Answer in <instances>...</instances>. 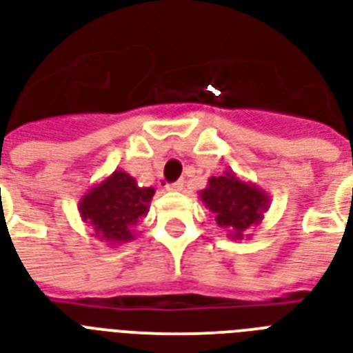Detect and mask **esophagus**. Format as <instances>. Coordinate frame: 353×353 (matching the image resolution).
Wrapping results in <instances>:
<instances>
[{"label":"esophagus","mask_w":353,"mask_h":353,"mask_svg":"<svg viewBox=\"0 0 353 353\" xmlns=\"http://www.w3.org/2000/svg\"><path fill=\"white\" fill-rule=\"evenodd\" d=\"M166 190H170V192H179V190H183V183L181 181L170 183V185H166Z\"/></svg>","instance_id":"esophagus-1"}]
</instances>
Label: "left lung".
Wrapping results in <instances>:
<instances>
[{"instance_id": "left-lung-1", "label": "left lung", "mask_w": 353, "mask_h": 353, "mask_svg": "<svg viewBox=\"0 0 353 353\" xmlns=\"http://www.w3.org/2000/svg\"><path fill=\"white\" fill-rule=\"evenodd\" d=\"M199 199L212 212L216 225L231 240H249V229L258 225L269 209V194L256 183L245 181L232 170L209 177Z\"/></svg>"}]
</instances>
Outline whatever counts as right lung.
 Wrapping results in <instances>:
<instances>
[{
  "label": "right lung",
  "mask_w": 353,
  "mask_h": 353,
  "mask_svg": "<svg viewBox=\"0 0 353 353\" xmlns=\"http://www.w3.org/2000/svg\"><path fill=\"white\" fill-rule=\"evenodd\" d=\"M154 194V187H139L135 177L119 168L82 194L80 218L97 240L110 247L122 245L135 238V227L148 214Z\"/></svg>",
  "instance_id": "right-lung-1"
}]
</instances>
